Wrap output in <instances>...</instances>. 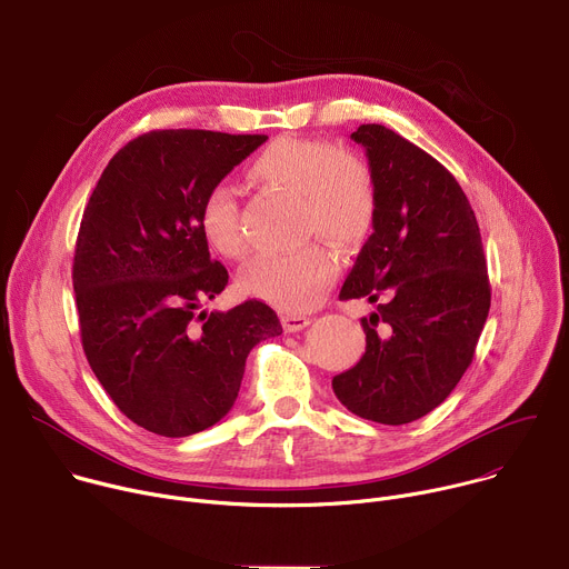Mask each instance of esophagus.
I'll use <instances>...</instances> for the list:
<instances>
[{"instance_id":"esophagus-1","label":"esophagus","mask_w":569,"mask_h":569,"mask_svg":"<svg viewBox=\"0 0 569 569\" xmlns=\"http://www.w3.org/2000/svg\"><path fill=\"white\" fill-rule=\"evenodd\" d=\"M281 323H283V329H286L288 333H297V331H301V329L308 327L310 317L297 315V312H286V315H281Z\"/></svg>"}]
</instances>
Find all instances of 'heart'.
Instances as JSON below:
<instances>
[{
	"label": "heart",
	"mask_w": 569,
	"mask_h": 569,
	"mask_svg": "<svg viewBox=\"0 0 569 569\" xmlns=\"http://www.w3.org/2000/svg\"><path fill=\"white\" fill-rule=\"evenodd\" d=\"M252 182L297 193L301 236H321L340 250H351L367 236L376 216V187L369 167L351 152L321 139L279 137L268 143L248 169ZM200 231L209 248L224 259L248 254L233 187L213 184L200 204ZM338 272V257L321 242L270 254L240 277V288L286 312L315 308Z\"/></svg>",
	"instance_id": "b5f03b06"
}]
</instances>
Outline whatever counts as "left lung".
Masks as SVG:
<instances>
[{"instance_id":"1","label":"left lung","mask_w":569,"mask_h":569,"mask_svg":"<svg viewBox=\"0 0 569 569\" xmlns=\"http://www.w3.org/2000/svg\"><path fill=\"white\" fill-rule=\"evenodd\" d=\"M376 187L373 233L340 299H367V347L333 378L349 412L382 426L412 423L441 405L472 362L491 308L479 224L459 182L393 130L351 132Z\"/></svg>"}]
</instances>
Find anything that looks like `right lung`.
<instances>
[{
	"label": "right lung",
	"mask_w": 569,
	"mask_h": 569,
	"mask_svg": "<svg viewBox=\"0 0 569 569\" xmlns=\"http://www.w3.org/2000/svg\"><path fill=\"white\" fill-rule=\"evenodd\" d=\"M266 139L146 132L110 159L80 220L71 279L83 351L117 408L159 437L216 426L250 351L283 333L257 299L196 317L229 281L200 231L202 198Z\"/></svg>",
	"instance_id": "obj_1"
}]
</instances>
